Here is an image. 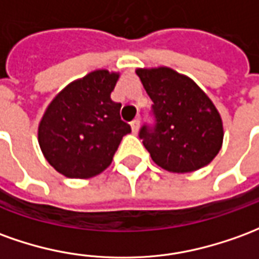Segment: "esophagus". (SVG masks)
<instances>
[{
  "label": "esophagus",
  "mask_w": 259,
  "mask_h": 259,
  "mask_svg": "<svg viewBox=\"0 0 259 259\" xmlns=\"http://www.w3.org/2000/svg\"><path fill=\"white\" fill-rule=\"evenodd\" d=\"M130 126H132V132H133V133H137V132H139V126H140V120H139V119H135V120H132V122H130Z\"/></svg>",
  "instance_id": "esophagus-1"
}]
</instances>
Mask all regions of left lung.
<instances>
[{
    "mask_svg": "<svg viewBox=\"0 0 259 259\" xmlns=\"http://www.w3.org/2000/svg\"><path fill=\"white\" fill-rule=\"evenodd\" d=\"M153 101L155 126H143L140 139L158 167L169 172H193L219 154L223 122L199 85L169 67L137 68Z\"/></svg>",
    "mask_w": 259,
    "mask_h": 259,
    "instance_id": "1",
    "label": "left lung"
}]
</instances>
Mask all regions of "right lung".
<instances>
[{
  "label": "right lung",
  "mask_w": 259,
  "mask_h": 259,
  "mask_svg": "<svg viewBox=\"0 0 259 259\" xmlns=\"http://www.w3.org/2000/svg\"><path fill=\"white\" fill-rule=\"evenodd\" d=\"M119 73L95 70L70 82L49 104L37 129L45 158L67 178L87 180L111 165L130 124L111 99Z\"/></svg>",
  "instance_id": "right-lung-1"
}]
</instances>
